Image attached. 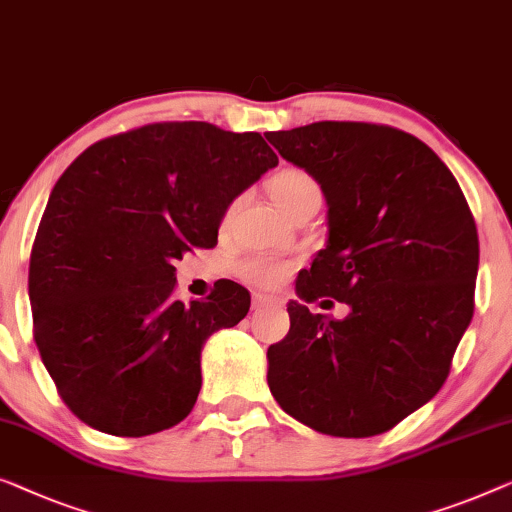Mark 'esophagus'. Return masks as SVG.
I'll return each instance as SVG.
<instances>
[{
    "instance_id": "34e87169",
    "label": "esophagus",
    "mask_w": 512,
    "mask_h": 512,
    "mask_svg": "<svg viewBox=\"0 0 512 512\" xmlns=\"http://www.w3.org/2000/svg\"><path fill=\"white\" fill-rule=\"evenodd\" d=\"M265 305H277V298H272V295H261V293H256L254 295V309H261V307H265Z\"/></svg>"
}]
</instances>
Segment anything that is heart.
<instances>
[{
	"instance_id": "1",
	"label": "heart",
	"mask_w": 512,
	"mask_h": 512,
	"mask_svg": "<svg viewBox=\"0 0 512 512\" xmlns=\"http://www.w3.org/2000/svg\"><path fill=\"white\" fill-rule=\"evenodd\" d=\"M270 194L279 210L288 214V217H293L295 212L302 210V207L321 205V201H323L321 184L316 182L314 175H309L307 170H302V168H281L279 173L272 177ZM233 210H235V203L228 205L226 217H231ZM291 268H293L291 263L281 261V258H277V256L254 254V256L244 258L238 272H240V277L251 286L274 288L288 277Z\"/></svg>"
}]
</instances>
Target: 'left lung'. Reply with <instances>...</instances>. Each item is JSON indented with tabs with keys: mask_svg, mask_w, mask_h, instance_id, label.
Returning <instances> with one entry per match:
<instances>
[{
	"mask_svg": "<svg viewBox=\"0 0 512 512\" xmlns=\"http://www.w3.org/2000/svg\"><path fill=\"white\" fill-rule=\"evenodd\" d=\"M265 138L328 201V244L300 272L268 348L281 409L321 434L388 432L446 383L473 316L478 231L448 166L388 124L314 122ZM349 305L342 322L307 301Z\"/></svg>",
	"mask_w": 512,
	"mask_h": 512,
	"instance_id": "left-lung-1",
	"label": "left lung"
}]
</instances>
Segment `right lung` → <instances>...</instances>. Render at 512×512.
<instances>
[{"label":"right lung","instance_id":"obj_1","mask_svg":"<svg viewBox=\"0 0 512 512\" xmlns=\"http://www.w3.org/2000/svg\"><path fill=\"white\" fill-rule=\"evenodd\" d=\"M279 164L261 133L154 122L87 147L59 177L29 256L34 342L59 397L113 436L170 429L194 409L201 348L247 316L219 279L175 295V261L212 249L226 207Z\"/></svg>","mask_w":512,"mask_h":512}]
</instances>
